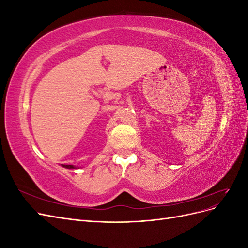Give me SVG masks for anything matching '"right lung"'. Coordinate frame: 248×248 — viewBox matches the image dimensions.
Segmentation results:
<instances>
[{
    "label": "right lung",
    "mask_w": 248,
    "mask_h": 248,
    "mask_svg": "<svg viewBox=\"0 0 248 248\" xmlns=\"http://www.w3.org/2000/svg\"><path fill=\"white\" fill-rule=\"evenodd\" d=\"M62 167L66 169H76V167H73L72 164H62Z\"/></svg>",
    "instance_id": "add662e5"
}]
</instances>
